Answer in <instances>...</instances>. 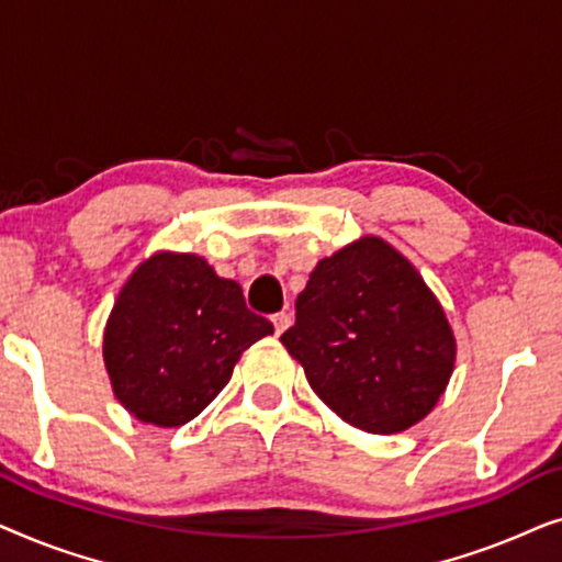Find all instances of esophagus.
<instances>
[{
	"label": "esophagus",
	"instance_id": "34e87169",
	"mask_svg": "<svg viewBox=\"0 0 562 562\" xmlns=\"http://www.w3.org/2000/svg\"><path fill=\"white\" fill-rule=\"evenodd\" d=\"M289 325H291V314H289V312H279V314H273V327H276V335L286 333Z\"/></svg>",
	"mask_w": 562,
	"mask_h": 562
}]
</instances>
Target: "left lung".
Masks as SVG:
<instances>
[{"instance_id": "1", "label": "left lung", "mask_w": 562, "mask_h": 562, "mask_svg": "<svg viewBox=\"0 0 562 562\" xmlns=\"http://www.w3.org/2000/svg\"><path fill=\"white\" fill-rule=\"evenodd\" d=\"M281 342L314 394L373 435L425 419L456 366V335L437 296L402 252L373 235L319 260Z\"/></svg>"}]
</instances>
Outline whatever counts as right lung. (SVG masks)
Listing matches in <instances>:
<instances>
[{"mask_svg":"<svg viewBox=\"0 0 562 562\" xmlns=\"http://www.w3.org/2000/svg\"><path fill=\"white\" fill-rule=\"evenodd\" d=\"M273 325L245 306L240 283L194 252L160 250L120 289L104 327V366L120 404L145 425L181 427L227 386Z\"/></svg>","mask_w":562,"mask_h":562,"instance_id":"add662e5","label":"right lung"}]
</instances>
